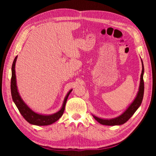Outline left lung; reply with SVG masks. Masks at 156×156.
<instances>
[{"label": "left lung", "mask_w": 156, "mask_h": 156, "mask_svg": "<svg viewBox=\"0 0 156 156\" xmlns=\"http://www.w3.org/2000/svg\"><path fill=\"white\" fill-rule=\"evenodd\" d=\"M142 62V73L140 76V85L138 91L137 93V95L135 98L133 100V102L129 105V107L126 108V109L124 112L122 114L118 115V117L110 118V119H105V118H99L98 116L92 114L93 117L95 118V120H97L100 124L103 125H108V126H115V125H121L125 124L126 121H128L132 115L134 114V113L136 112V110L138 109L140 106L141 105L142 102V99H143L144 96V80H143V76H144V65L143 62L141 59Z\"/></svg>", "instance_id": "1"}]
</instances>
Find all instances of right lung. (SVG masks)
<instances>
[{
	"label": "right lung",
	"mask_w": 156,
	"mask_h": 156,
	"mask_svg": "<svg viewBox=\"0 0 156 156\" xmlns=\"http://www.w3.org/2000/svg\"><path fill=\"white\" fill-rule=\"evenodd\" d=\"M18 56H16V58L13 62L12 67V79H11V93H12V97L13 101L17 107L18 109L19 110L21 115L23 116V118L27 121L31 125H37V126H46V125H50L51 124L56 122L58 120L62 115L63 113H64L66 102L71 92L72 91L73 89H70L68 91V93L65 97L64 101L62 102V107L57 112L52 113V114L45 115V114H41V113H38L31 109V108L28 106V105L25 103L24 100L21 98L20 95L18 90V87L16 83V71H15V67H16V62Z\"/></svg>",
	"instance_id": "right-lung-1"
}]
</instances>
